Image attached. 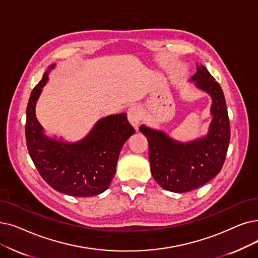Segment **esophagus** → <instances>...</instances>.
Wrapping results in <instances>:
<instances>
[{"mask_svg": "<svg viewBox=\"0 0 258 258\" xmlns=\"http://www.w3.org/2000/svg\"><path fill=\"white\" fill-rule=\"evenodd\" d=\"M127 119H128L131 124L135 128H137L138 125L140 124L141 119H142V114H141L140 108L138 106L130 107L127 110Z\"/></svg>", "mask_w": 258, "mask_h": 258, "instance_id": "obj_1", "label": "esophagus"}]
</instances>
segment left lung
Segmentation results:
<instances>
[{
  "mask_svg": "<svg viewBox=\"0 0 258 258\" xmlns=\"http://www.w3.org/2000/svg\"><path fill=\"white\" fill-rule=\"evenodd\" d=\"M191 80L212 97L213 120L207 137L179 143L163 132L140 126L149 141L153 177L163 188L175 193L193 191L214 178L225 163L231 137L226 99L219 83L204 65L198 64Z\"/></svg>",
  "mask_w": 258,
  "mask_h": 258,
  "instance_id": "8db88e82",
  "label": "left lung"
}]
</instances>
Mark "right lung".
<instances>
[{
    "mask_svg": "<svg viewBox=\"0 0 258 258\" xmlns=\"http://www.w3.org/2000/svg\"><path fill=\"white\" fill-rule=\"evenodd\" d=\"M47 79L48 74L44 73L32 89L26 108L25 134L30 158L41 177L57 191L78 197L101 194L115 176L123 144L135 130L126 114H119L100 120L85 139L75 144L45 137L35 108Z\"/></svg>",
    "mask_w": 258,
    "mask_h": 258,
    "instance_id": "1",
    "label": "right lung"
}]
</instances>
